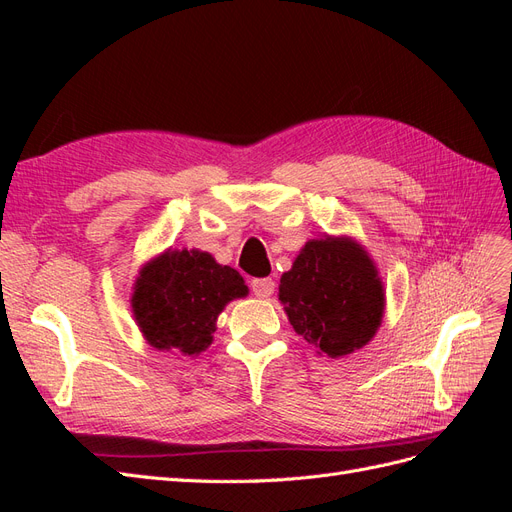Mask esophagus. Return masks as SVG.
<instances>
[{
  "label": "esophagus",
  "mask_w": 512,
  "mask_h": 512,
  "mask_svg": "<svg viewBox=\"0 0 512 512\" xmlns=\"http://www.w3.org/2000/svg\"><path fill=\"white\" fill-rule=\"evenodd\" d=\"M252 292L256 294L258 299H267L273 294L275 290V282L271 280V277H256V280H252Z\"/></svg>",
  "instance_id": "34e87169"
}]
</instances>
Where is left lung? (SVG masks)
<instances>
[{
  "mask_svg": "<svg viewBox=\"0 0 512 512\" xmlns=\"http://www.w3.org/2000/svg\"><path fill=\"white\" fill-rule=\"evenodd\" d=\"M292 329L331 359L376 335L384 292L374 262L352 239H312L280 280Z\"/></svg>",
  "mask_w": 512,
  "mask_h": 512,
  "instance_id": "1",
  "label": "left lung"
}]
</instances>
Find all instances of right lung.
I'll use <instances>...</instances> for the list:
<instances>
[{
  "instance_id": "obj_1",
  "label": "right lung",
  "mask_w": 512,
  "mask_h": 512,
  "mask_svg": "<svg viewBox=\"0 0 512 512\" xmlns=\"http://www.w3.org/2000/svg\"><path fill=\"white\" fill-rule=\"evenodd\" d=\"M245 294L239 271L218 265L207 252L175 250L138 275L132 309L153 348L194 356L209 348L224 305Z\"/></svg>"
}]
</instances>
